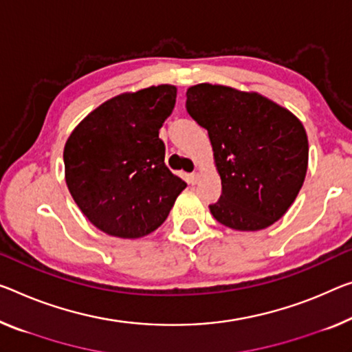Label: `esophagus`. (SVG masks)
I'll return each instance as SVG.
<instances>
[{"label":"esophagus","instance_id":"34e87169","mask_svg":"<svg viewBox=\"0 0 352 352\" xmlns=\"http://www.w3.org/2000/svg\"><path fill=\"white\" fill-rule=\"evenodd\" d=\"M199 177H201V175H199L198 171H195V173H192V175H188V182H190L192 186H195V184L199 181Z\"/></svg>","mask_w":352,"mask_h":352}]
</instances>
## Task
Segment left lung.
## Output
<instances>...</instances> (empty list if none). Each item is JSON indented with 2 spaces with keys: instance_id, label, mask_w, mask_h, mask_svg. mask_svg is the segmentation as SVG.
Instances as JSON below:
<instances>
[{
  "instance_id": "1",
  "label": "left lung",
  "mask_w": 352,
  "mask_h": 352,
  "mask_svg": "<svg viewBox=\"0 0 352 352\" xmlns=\"http://www.w3.org/2000/svg\"><path fill=\"white\" fill-rule=\"evenodd\" d=\"M186 108L208 131L221 195L210 214L237 231L264 230L282 219L304 184L308 138L302 122L253 91L199 83Z\"/></svg>"
}]
</instances>
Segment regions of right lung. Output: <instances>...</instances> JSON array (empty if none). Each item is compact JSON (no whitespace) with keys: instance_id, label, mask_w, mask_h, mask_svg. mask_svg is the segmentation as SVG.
<instances>
[{"instance_id":"add662e5","label":"right lung","mask_w":352,"mask_h":352,"mask_svg":"<svg viewBox=\"0 0 352 352\" xmlns=\"http://www.w3.org/2000/svg\"><path fill=\"white\" fill-rule=\"evenodd\" d=\"M176 86L111 97L74 129L64 173L74 201L96 228L137 239L159 228L187 187L166 168L159 131L176 104Z\"/></svg>"}]
</instances>
